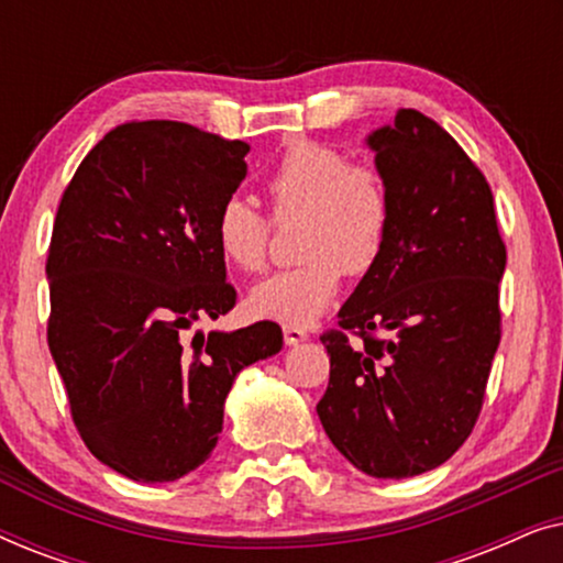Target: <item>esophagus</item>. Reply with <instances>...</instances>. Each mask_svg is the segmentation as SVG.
<instances>
[{
  "instance_id": "obj_1",
  "label": "esophagus",
  "mask_w": 563,
  "mask_h": 563,
  "mask_svg": "<svg viewBox=\"0 0 563 563\" xmlns=\"http://www.w3.org/2000/svg\"><path fill=\"white\" fill-rule=\"evenodd\" d=\"M307 330L305 328H299V325H284V341H287V345H297V343H302V341H307Z\"/></svg>"
}]
</instances>
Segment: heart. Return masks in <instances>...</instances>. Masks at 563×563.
<instances>
[{"mask_svg": "<svg viewBox=\"0 0 563 563\" xmlns=\"http://www.w3.org/2000/svg\"><path fill=\"white\" fill-rule=\"evenodd\" d=\"M274 220H302L299 264L253 287L261 318L307 325L333 302L341 276L361 279L379 266L389 241L387 184L372 166L314 141L291 143L266 176ZM272 222L243 197H228L214 218V243L228 266L253 274L266 264Z\"/></svg>", "mask_w": 563, "mask_h": 563, "instance_id": "b5f03b06", "label": "heart"}]
</instances>
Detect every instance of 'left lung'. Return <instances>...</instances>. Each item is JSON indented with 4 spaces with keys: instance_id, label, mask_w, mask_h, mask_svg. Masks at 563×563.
<instances>
[{
    "instance_id": "left-lung-1",
    "label": "left lung",
    "mask_w": 563,
    "mask_h": 563,
    "mask_svg": "<svg viewBox=\"0 0 563 563\" xmlns=\"http://www.w3.org/2000/svg\"><path fill=\"white\" fill-rule=\"evenodd\" d=\"M366 145L389 191V241L338 312L341 330L320 338L318 415L358 472L405 479L449 461L479 418L507 253L487 179L438 122L399 110Z\"/></svg>"
}]
</instances>
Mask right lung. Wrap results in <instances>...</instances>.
<instances>
[{
	"instance_id": "add662e5",
	"label": "right lung",
	"mask_w": 563,
	"mask_h": 563,
	"mask_svg": "<svg viewBox=\"0 0 563 563\" xmlns=\"http://www.w3.org/2000/svg\"><path fill=\"white\" fill-rule=\"evenodd\" d=\"M249 151L187 122H125L60 197L48 349L81 441L128 479L174 482L205 464L235 376L282 351L268 320L195 330L235 307L214 218Z\"/></svg>"
}]
</instances>
